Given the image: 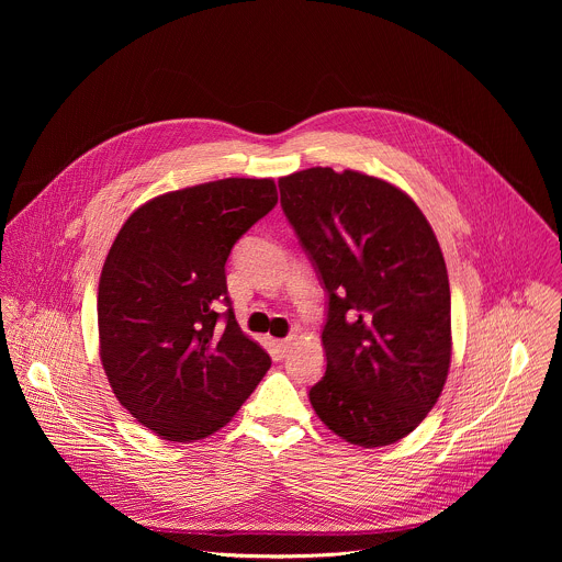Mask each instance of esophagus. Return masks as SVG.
I'll return each mask as SVG.
<instances>
[{"mask_svg": "<svg viewBox=\"0 0 562 562\" xmlns=\"http://www.w3.org/2000/svg\"><path fill=\"white\" fill-rule=\"evenodd\" d=\"M291 340H293V338H284V340H278V342H276V358H278V360H282V358L286 356V351H289V347H291Z\"/></svg>", "mask_w": 562, "mask_h": 562, "instance_id": "obj_1", "label": "esophagus"}]
</instances>
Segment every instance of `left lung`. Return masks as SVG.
<instances>
[{"mask_svg": "<svg viewBox=\"0 0 562 562\" xmlns=\"http://www.w3.org/2000/svg\"><path fill=\"white\" fill-rule=\"evenodd\" d=\"M282 211L323 282L327 371L308 400L334 434L384 447L412 434L451 362V293L434 228L397 187L313 167L278 180Z\"/></svg>", "mask_w": 562, "mask_h": 562, "instance_id": "obj_1", "label": "left lung"}]
</instances>
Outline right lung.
<instances>
[{"mask_svg": "<svg viewBox=\"0 0 562 562\" xmlns=\"http://www.w3.org/2000/svg\"><path fill=\"white\" fill-rule=\"evenodd\" d=\"M276 204L273 180L226 178L148 200L115 237L98 291L100 358L120 405L159 438L215 434L271 367L237 325L224 267Z\"/></svg>", "mask_w": 562, "mask_h": 562, "instance_id": "right-lung-1", "label": "right lung"}]
</instances>
